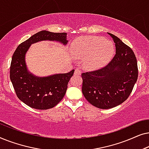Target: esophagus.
Returning a JSON list of instances; mask_svg holds the SVG:
<instances>
[{
  "label": "esophagus",
  "mask_w": 149,
  "mask_h": 149,
  "mask_svg": "<svg viewBox=\"0 0 149 149\" xmlns=\"http://www.w3.org/2000/svg\"><path fill=\"white\" fill-rule=\"evenodd\" d=\"M74 74L77 75H80L81 74V71L79 68H76L74 70Z\"/></svg>",
  "instance_id": "1"
}]
</instances>
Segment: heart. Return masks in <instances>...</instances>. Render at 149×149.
<instances>
[{
  "label": "heart",
  "mask_w": 149,
  "mask_h": 149,
  "mask_svg": "<svg viewBox=\"0 0 149 149\" xmlns=\"http://www.w3.org/2000/svg\"><path fill=\"white\" fill-rule=\"evenodd\" d=\"M71 50L76 58L85 59L87 68L95 70L109 62L114 53V46L112 42L102 38L83 36L72 42Z\"/></svg>",
  "instance_id": "heart-1"
}]
</instances>
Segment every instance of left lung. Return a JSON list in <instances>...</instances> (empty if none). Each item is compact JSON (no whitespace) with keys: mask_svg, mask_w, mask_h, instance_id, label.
Instances as JSON below:
<instances>
[{"mask_svg":"<svg viewBox=\"0 0 149 149\" xmlns=\"http://www.w3.org/2000/svg\"><path fill=\"white\" fill-rule=\"evenodd\" d=\"M115 44L116 54L107 66L81 74L82 92L91 104L109 109L128 98L138 79L137 60L131 48L109 33Z\"/></svg>","mask_w":149,"mask_h":149,"instance_id":"8db88e82","label":"left lung"}]
</instances>
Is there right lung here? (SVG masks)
Returning a JSON list of instances; mask_svg holds the SVG:
<instances>
[{
  "label": "right lung",
  "mask_w": 149,
  "mask_h": 149,
  "mask_svg": "<svg viewBox=\"0 0 149 149\" xmlns=\"http://www.w3.org/2000/svg\"><path fill=\"white\" fill-rule=\"evenodd\" d=\"M66 35V32L42 30L22 42L14 52L10 66V79L18 98L28 107L47 110L56 106L64 97L74 70L45 77L34 76L26 67V52L32 44L42 40L58 41L65 45L68 42Z\"/></svg>",
  "instance_id": "obj_1"
}]
</instances>
